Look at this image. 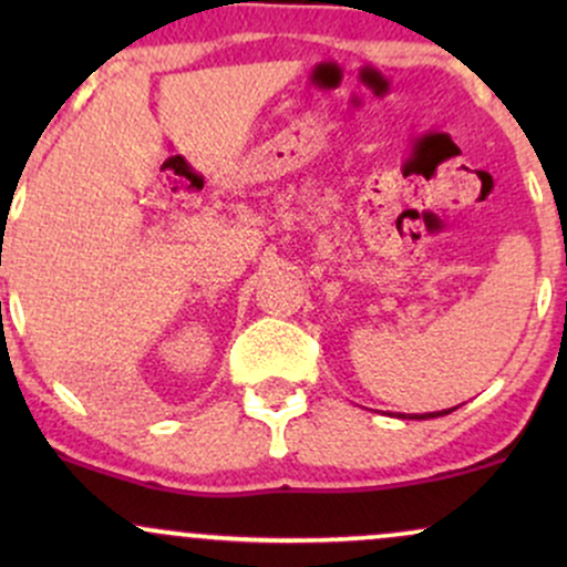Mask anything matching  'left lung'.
<instances>
[{"label":"left lung","instance_id":"obj_1","mask_svg":"<svg viewBox=\"0 0 567 567\" xmlns=\"http://www.w3.org/2000/svg\"><path fill=\"white\" fill-rule=\"evenodd\" d=\"M451 410H455V408H451ZM451 410H437V413H424V415H405V413H400V419H437V415H447L451 413Z\"/></svg>","mask_w":567,"mask_h":567}]
</instances>
